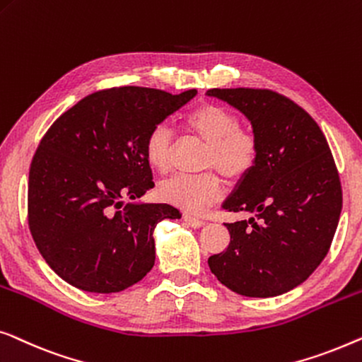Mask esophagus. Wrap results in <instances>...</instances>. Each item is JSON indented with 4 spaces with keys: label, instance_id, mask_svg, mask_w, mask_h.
<instances>
[{
    "label": "esophagus",
    "instance_id": "esophagus-1",
    "mask_svg": "<svg viewBox=\"0 0 362 362\" xmlns=\"http://www.w3.org/2000/svg\"><path fill=\"white\" fill-rule=\"evenodd\" d=\"M182 220L187 223L188 226H192V228H200L203 223V220H200V218H197V216H192V215H188V213H185V215L182 216Z\"/></svg>",
    "mask_w": 362,
    "mask_h": 362
}]
</instances>
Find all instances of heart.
<instances>
[{"label": "heart", "mask_w": 362, "mask_h": 362, "mask_svg": "<svg viewBox=\"0 0 362 362\" xmlns=\"http://www.w3.org/2000/svg\"><path fill=\"white\" fill-rule=\"evenodd\" d=\"M188 132L206 142L203 167H215L230 180L243 179L256 165L259 141L252 129L239 124L231 110L216 103H203L183 116ZM172 131L159 123L152 126L144 139L147 164L157 172H167L170 165ZM159 197L165 203L188 213H200L221 195L220 179L213 172L197 175L179 174L162 182Z\"/></svg>", "instance_id": "1"}]
</instances>
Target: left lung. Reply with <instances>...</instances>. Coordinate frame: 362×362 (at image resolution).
<instances>
[{
  "mask_svg": "<svg viewBox=\"0 0 362 362\" xmlns=\"http://www.w3.org/2000/svg\"><path fill=\"white\" fill-rule=\"evenodd\" d=\"M251 121L256 165L223 203L252 218L225 223L231 241L208 259L218 281L244 297H276L312 276L332 246L343 192L323 131L287 96L266 88H211Z\"/></svg>",
  "mask_w": 362,
  "mask_h": 362,
  "instance_id": "obj_1",
  "label": "left lung"
}]
</instances>
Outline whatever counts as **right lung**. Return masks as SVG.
<instances>
[{"label":"right lung","mask_w":362,"mask_h":362,"mask_svg":"<svg viewBox=\"0 0 362 362\" xmlns=\"http://www.w3.org/2000/svg\"><path fill=\"white\" fill-rule=\"evenodd\" d=\"M195 95L144 86L95 91L40 139L29 169L28 223L39 252L65 282L85 292H121L154 266V228L180 218L179 210L167 203L120 206L154 187L147 132Z\"/></svg>","instance_id":"obj_1"}]
</instances>
